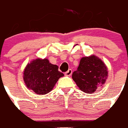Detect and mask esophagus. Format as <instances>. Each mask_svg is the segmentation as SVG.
Returning <instances> with one entry per match:
<instances>
[{"instance_id": "34e87169", "label": "esophagus", "mask_w": 128, "mask_h": 128, "mask_svg": "<svg viewBox=\"0 0 128 128\" xmlns=\"http://www.w3.org/2000/svg\"><path fill=\"white\" fill-rule=\"evenodd\" d=\"M71 74H72V70L71 69H69L67 72H65V74L66 76H70Z\"/></svg>"}]
</instances>
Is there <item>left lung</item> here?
<instances>
[{
  "label": "left lung",
  "instance_id": "left-lung-1",
  "mask_svg": "<svg viewBox=\"0 0 128 128\" xmlns=\"http://www.w3.org/2000/svg\"><path fill=\"white\" fill-rule=\"evenodd\" d=\"M108 76V69L100 59L94 56L85 57L80 59L76 70L72 78L79 88L85 93L92 94L102 86Z\"/></svg>",
  "mask_w": 128,
  "mask_h": 128
}]
</instances>
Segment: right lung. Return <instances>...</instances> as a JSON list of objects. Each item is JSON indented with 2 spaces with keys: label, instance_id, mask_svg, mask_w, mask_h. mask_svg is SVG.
<instances>
[{
  "label": "right lung",
  "instance_id": "obj_1",
  "mask_svg": "<svg viewBox=\"0 0 128 128\" xmlns=\"http://www.w3.org/2000/svg\"><path fill=\"white\" fill-rule=\"evenodd\" d=\"M58 69V65L51 64L47 59L34 60L24 71L26 85L38 94L50 92L59 78L64 76Z\"/></svg>",
  "mask_w": 128,
  "mask_h": 128
}]
</instances>
